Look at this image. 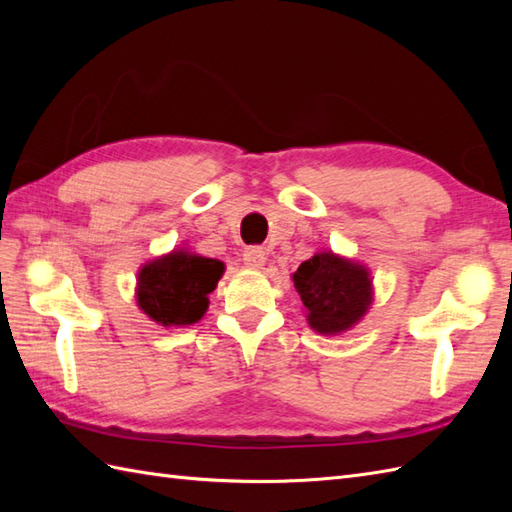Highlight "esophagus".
Instances as JSON below:
<instances>
[{
  "label": "esophagus",
  "mask_w": 512,
  "mask_h": 512,
  "mask_svg": "<svg viewBox=\"0 0 512 512\" xmlns=\"http://www.w3.org/2000/svg\"><path fill=\"white\" fill-rule=\"evenodd\" d=\"M244 264L248 268H262L266 264V250L259 246H250L244 250Z\"/></svg>",
  "instance_id": "esophagus-1"
}]
</instances>
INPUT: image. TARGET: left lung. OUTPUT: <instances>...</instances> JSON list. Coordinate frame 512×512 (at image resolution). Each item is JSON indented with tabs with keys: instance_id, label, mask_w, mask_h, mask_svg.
<instances>
[{
	"instance_id": "1",
	"label": "left lung",
	"mask_w": 512,
	"mask_h": 512,
	"mask_svg": "<svg viewBox=\"0 0 512 512\" xmlns=\"http://www.w3.org/2000/svg\"><path fill=\"white\" fill-rule=\"evenodd\" d=\"M308 310V323L321 334H336L363 317L372 303L367 270L332 253H319L292 275Z\"/></svg>"
}]
</instances>
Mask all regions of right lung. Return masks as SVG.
<instances>
[{
    "mask_svg": "<svg viewBox=\"0 0 512 512\" xmlns=\"http://www.w3.org/2000/svg\"><path fill=\"white\" fill-rule=\"evenodd\" d=\"M224 273L217 259L173 250L138 275V306L162 325H191L209 308V292Z\"/></svg>",
    "mask_w": 512,
    "mask_h": 512,
    "instance_id": "add662e5",
    "label": "right lung"
}]
</instances>
